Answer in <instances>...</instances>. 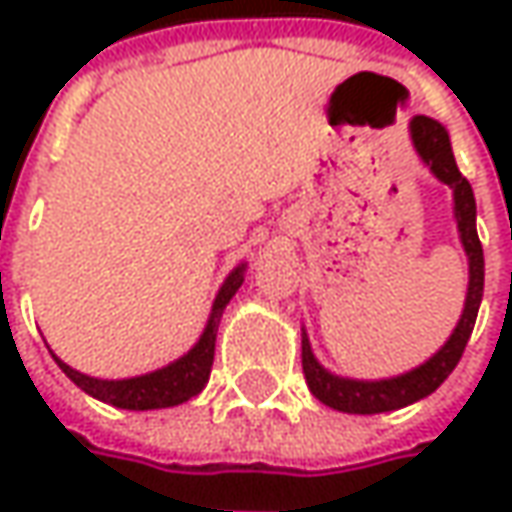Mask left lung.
Instances as JSON below:
<instances>
[{
  "label": "left lung",
  "instance_id": "1",
  "mask_svg": "<svg viewBox=\"0 0 512 512\" xmlns=\"http://www.w3.org/2000/svg\"><path fill=\"white\" fill-rule=\"evenodd\" d=\"M410 139H413V148L419 150V156L430 168V173L453 190V213H456V225H459V239H462L464 253H467V265H470L467 299H464L459 325L450 333V339L444 342L439 353H433L427 362L419 364L410 373L393 376V379H379V382H359V379H344V376L327 373L325 367L316 362L310 342H307V333H302V370H305L307 387L319 402L333 407V410H342V413L373 416V413L399 410V407H407V404L430 396L462 359L467 339H470L473 325H476V316H479V305H482L484 253L479 233H476L473 187L456 168L450 136L436 119L416 116L410 122Z\"/></svg>",
  "mask_w": 512,
  "mask_h": 512
}]
</instances>
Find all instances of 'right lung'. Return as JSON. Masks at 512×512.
<instances>
[{"label": "right lung", "mask_w": 512, "mask_h": 512, "mask_svg": "<svg viewBox=\"0 0 512 512\" xmlns=\"http://www.w3.org/2000/svg\"><path fill=\"white\" fill-rule=\"evenodd\" d=\"M245 282V265H239L225 279V285L219 287L216 302L210 310L205 333L199 336V342L187 350L182 359L170 362L162 370H153L145 376H133V379H119V382H108V379H93L79 370H73L70 364L56 359L62 367V373L68 376L76 387H82L88 396L99 399V402L122 407V410H159V407H176V404L193 399L196 393L205 390L207 379H210V367H213V350H216V330L222 322L227 302L236 296V290Z\"/></svg>", "instance_id": "obj_1"}]
</instances>
